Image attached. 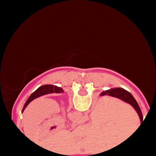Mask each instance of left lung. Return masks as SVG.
I'll use <instances>...</instances> for the list:
<instances>
[{
	"instance_id": "left-lung-1",
	"label": "left lung",
	"mask_w": 156,
	"mask_h": 156,
	"mask_svg": "<svg viewBox=\"0 0 156 156\" xmlns=\"http://www.w3.org/2000/svg\"><path fill=\"white\" fill-rule=\"evenodd\" d=\"M64 90L60 87H56V86H53V85H43L42 87H39L37 90L35 91L34 92H33L32 94L30 95L28 99L27 100V101L25 103L24 106H23V111L22 112H24L25 108H26L27 105L29 104L30 102H31L32 101L36 99V98H39V97L44 95V94H51V93H63Z\"/></svg>"
}]
</instances>
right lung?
I'll list each match as a JSON object with an SVG mask.
<instances>
[{"mask_svg":"<svg viewBox=\"0 0 156 156\" xmlns=\"http://www.w3.org/2000/svg\"><path fill=\"white\" fill-rule=\"evenodd\" d=\"M109 95L112 97H114V98H117L119 99L122 100V101L126 102V103H129L133 107V108L136 111L138 115H139V119H140L141 122L143 120V117L142 114H141V109L139 108V105H138L136 101L135 100V98H133V95L129 92L126 91L124 89L122 88H114V89H111L108 90L103 92L101 94V96L103 95Z\"/></svg>","mask_w":156,"mask_h":156,"instance_id":"obj_1","label":"right lung"}]
</instances>
